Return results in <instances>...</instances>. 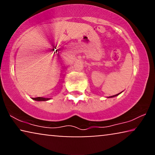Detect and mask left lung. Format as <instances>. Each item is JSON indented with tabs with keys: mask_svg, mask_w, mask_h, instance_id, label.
<instances>
[{
	"mask_svg": "<svg viewBox=\"0 0 155 155\" xmlns=\"http://www.w3.org/2000/svg\"><path fill=\"white\" fill-rule=\"evenodd\" d=\"M120 94V93H119ZM119 94H115V95H113V96H111V97H115V96H117V95H118Z\"/></svg>",
	"mask_w": 155,
	"mask_h": 155,
	"instance_id": "8db88e82",
	"label": "left lung"
}]
</instances>
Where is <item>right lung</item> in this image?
Segmentation results:
<instances>
[{
    "label": "right lung",
    "instance_id": "obj_1",
    "mask_svg": "<svg viewBox=\"0 0 155 155\" xmlns=\"http://www.w3.org/2000/svg\"><path fill=\"white\" fill-rule=\"evenodd\" d=\"M34 100L36 101H46L48 100V98H44V97H35V98H33Z\"/></svg>",
    "mask_w": 155,
    "mask_h": 155
}]
</instances>
